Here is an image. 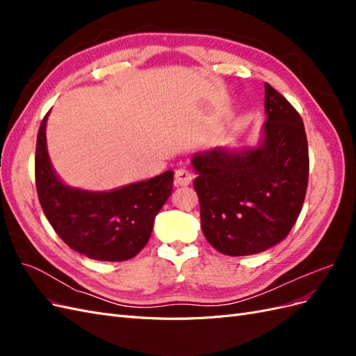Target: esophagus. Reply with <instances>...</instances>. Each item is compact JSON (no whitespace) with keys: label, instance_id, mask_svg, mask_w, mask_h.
Listing matches in <instances>:
<instances>
[{"label":"esophagus","instance_id":"34e87169","mask_svg":"<svg viewBox=\"0 0 356 356\" xmlns=\"http://www.w3.org/2000/svg\"><path fill=\"white\" fill-rule=\"evenodd\" d=\"M193 177L187 169H178L175 172V186L177 187H186L191 182Z\"/></svg>","mask_w":356,"mask_h":356}]
</instances>
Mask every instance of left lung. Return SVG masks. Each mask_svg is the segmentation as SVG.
<instances>
[{
    "mask_svg": "<svg viewBox=\"0 0 356 356\" xmlns=\"http://www.w3.org/2000/svg\"><path fill=\"white\" fill-rule=\"evenodd\" d=\"M264 90L266 122L254 147H215L191 157L204 238L232 257L263 252L284 241L306 196L303 120L270 84Z\"/></svg>",
    "mask_w": 356,
    "mask_h": 356,
    "instance_id": "obj_1",
    "label": "left lung"
}]
</instances>
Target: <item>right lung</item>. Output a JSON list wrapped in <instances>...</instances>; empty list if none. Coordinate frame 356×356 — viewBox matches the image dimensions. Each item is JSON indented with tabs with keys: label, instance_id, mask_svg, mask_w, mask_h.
<instances>
[{
	"label": "right lung",
	"instance_id": "add662e5",
	"mask_svg": "<svg viewBox=\"0 0 356 356\" xmlns=\"http://www.w3.org/2000/svg\"><path fill=\"white\" fill-rule=\"evenodd\" d=\"M49 114L41 122L35 148V184L51 227L71 250L98 261H124L147 245L156 215L172 195L174 170L108 191L63 182L47 152Z\"/></svg>",
	"mask_w": 356,
	"mask_h": 356
}]
</instances>
